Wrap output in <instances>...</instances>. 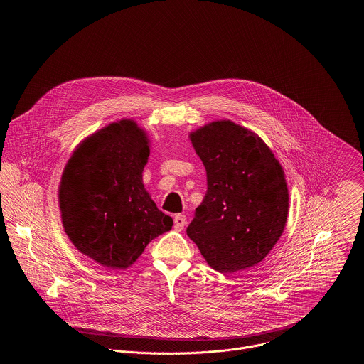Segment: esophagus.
<instances>
[{
	"label": "esophagus",
	"mask_w": 364,
	"mask_h": 364,
	"mask_svg": "<svg viewBox=\"0 0 364 364\" xmlns=\"http://www.w3.org/2000/svg\"><path fill=\"white\" fill-rule=\"evenodd\" d=\"M187 224V218L184 214H177L174 215V229L177 232H181L184 229V226Z\"/></svg>",
	"instance_id": "34e87169"
}]
</instances>
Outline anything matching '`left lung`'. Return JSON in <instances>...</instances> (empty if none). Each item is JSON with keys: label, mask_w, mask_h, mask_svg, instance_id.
I'll return each mask as SVG.
<instances>
[{"label": "left lung", "mask_w": 364, "mask_h": 364, "mask_svg": "<svg viewBox=\"0 0 364 364\" xmlns=\"http://www.w3.org/2000/svg\"><path fill=\"white\" fill-rule=\"evenodd\" d=\"M208 191L187 235L220 273L255 266L284 232L289 196L284 171L262 139L230 120L191 132Z\"/></svg>", "instance_id": "8db88e82"}]
</instances>
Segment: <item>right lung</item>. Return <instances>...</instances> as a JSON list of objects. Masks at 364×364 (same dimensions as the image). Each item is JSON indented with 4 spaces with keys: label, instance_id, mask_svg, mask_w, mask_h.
Listing matches in <instances>:
<instances>
[{
    "label": "right lung",
    "instance_id": "1",
    "mask_svg": "<svg viewBox=\"0 0 364 364\" xmlns=\"http://www.w3.org/2000/svg\"><path fill=\"white\" fill-rule=\"evenodd\" d=\"M149 156L146 132L122 120L83 140L64 169L58 190L64 230L82 254L107 269L129 267L173 225L144 190Z\"/></svg>",
    "mask_w": 364,
    "mask_h": 364
}]
</instances>
